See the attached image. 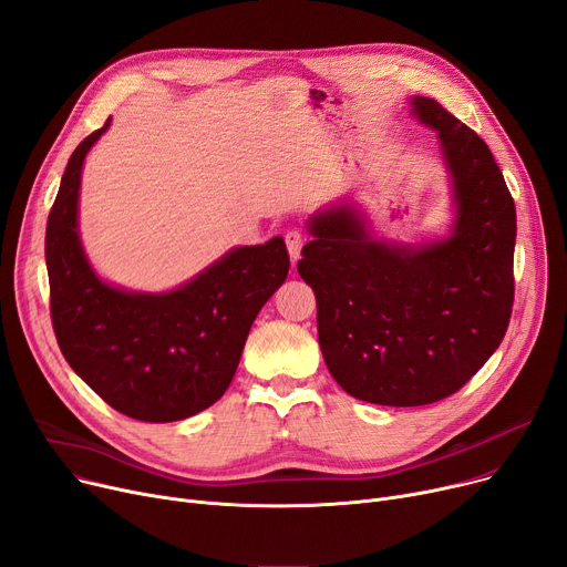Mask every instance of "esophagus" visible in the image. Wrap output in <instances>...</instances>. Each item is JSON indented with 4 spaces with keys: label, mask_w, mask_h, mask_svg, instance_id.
Segmentation results:
<instances>
[{
    "label": "esophagus",
    "mask_w": 567,
    "mask_h": 567,
    "mask_svg": "<svg viewBox=\"0 0 567 567\" xmlns=\"http://www.w3.org/2000/svg\"><path fill=\"white\" fill-rule=\"evenodd\" d=\"M285 244H287L291 264H296V261H299V257H301V248H303V244H306V234L299 231V229H289V231L285 234Z\"/></svg>",
    "instance_id": "esophagus-1"
}]
</instances>
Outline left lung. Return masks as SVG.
<instances>
[{
  "label": "left lung",
  "mask_w": 567,
  "mask_h": 567,
  "mask_svg": "<svg viewBox=\"0 0 567 567\" xmlns=\"http://www.w3.org/2000/svg\"><path fill=\"white\" fill-rule=\"evenodd\" d=\"M409 105L436 133L451 231L425 244L385 241L340 199L308 218L312 241L299 261L326 368L351 398L381 406L457 393L498 349L515 299L517 214L489 146L434 99Z\"/></svg>",
  "instance_id": "1"
}]
</instances>
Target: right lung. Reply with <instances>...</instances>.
I'll return each instance as SVG.
<instances>
[{
	"label": "right lung",
	"mask_w": 567,
	"mask_h": 567,
	"mask_svg": "<svg viewBox=\"0 0 567 567\" xmlns=\"http://www.w3.org/2000/svg\"><path fill=\"white\" fill-rule=\"evenodd\" d=\"M103 128L78 144L45 229L50 312L64 359L118 413L144 423L190 419L218 402L250 326L289 274L282 236L231 248L172 291L105 282L82 248V165Z\"/></svg>",
	"instance_id": "1"
}]
</instances>
